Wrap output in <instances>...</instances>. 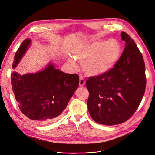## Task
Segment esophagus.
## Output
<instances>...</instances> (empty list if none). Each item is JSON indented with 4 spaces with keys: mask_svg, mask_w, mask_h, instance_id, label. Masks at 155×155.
I'll return each instance as SVG.
<instances>
[{
    "mask_svg": "<svg viewBox=\"0 0 155 155\" xmlns=\"http://www.w3.org/2000/svg\"><path fill=\"white\" fill-rule=\"evenodd\" d=\"M85 80H84L83 78H82L81 77H80V78H79V85L80 87H83L84 85H85Z\"/></svg>",
    "mask_w": 155,
    "mask_h": 155,
    "instance_id": "esophagus-1",
    "label": "esophagus"
}]
</instances>
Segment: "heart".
<instances>
[{"mask_svg": "<svg viewBox=\"0 0 155 155\" xmlns=\"http://www.w3.org/2000/svg\"><path fill=\"white\" fill-rule=\"evenodd\" d=\"M122 53L120 42L115 39L98 41L87 45L75 55L78 61L83 63V70L88 76H96L104 74L113 68L118 62ZM68 64L73 68L76 63L68 59Z\"/></svg>", "mask_w": 155, "mask_h": 155, "instance_id": "heart-1", "label": "heart"}]
</instances>
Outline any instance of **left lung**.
Segmentation results:
<instances>
[{
	"label": "left lung",
	"instance_id": "1",
	"mask_svg": "<svg viewBox=\"0 0 155 155\" xmlns=\"http://www.w3.org/2000/svg\"><path fill=\"white\" fill-rule=\"evenodd\" d=\"M125 48L109 71L90 77L88 110L96 122L114 125L125 122L138 109L143 96L146 78L142 54L130 36L121 33Z\"/></svg>",
	"mask_w": 155,
	"mask_h": 155
}]
</instances>
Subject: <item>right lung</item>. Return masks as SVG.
<instances>
[{
	"instance_id": "right-lung-1",
	"label": "right lung",
	"mask_w": 155,
	"mask_h": 155,
	"mask_svg": "<svg viewBox=\"0 0 155 155\" xmlns=\"http://www.w3.org/2000/svg\"><path fill=\"white\" fill-rule=\"evenodd\" d=\"M31 43L25 39L15 53L13 68L19 63ZM77 74H65L49 64L35 74H11L14 96L20 110L30 120L48 124L57 120L79 86Z\"/></svg>"
}]
</instances>
